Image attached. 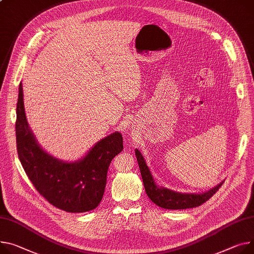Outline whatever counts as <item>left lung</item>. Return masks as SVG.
I'll return each mask as SVG.
<instances>
[{
  "mask_svg": "<svg viewBox=\"0 0 254 254\" xmlns=\"http://www.w3.org/2000/svg\"><path fill=\"white\" fill-rule=\"evenodd\" d=\"M136 159H137L138 166L140 169L142 181L144 184L145 192L150 200L157 205L166 208V209H185L196 207L207 201L212 195L216 193L223 182H221L216 187L205 191L203 193H179L175 192L170 189L159 187L154 182V179L148 169L144 158L138 149H135Z\"/></svg>",
  "mask_w": 254,
  "mask_h": 254,
  "instance_id": "1",
  "label": "left lung"
}]
</instances>
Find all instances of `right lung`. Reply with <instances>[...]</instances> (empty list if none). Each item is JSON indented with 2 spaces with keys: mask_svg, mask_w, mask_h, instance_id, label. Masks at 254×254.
Instances as JSON below:
<instances>
[{
  "mask_svg": "<svg viewBox=\"0 0 254 254\" xmlns=\"http://www.w3.org/2000/svg\"><path fill=\"white\" fill-rule=\"evenodd\" d=\"M16 144L19 160L35 189L54 206L68 212H84L100 204L112 160L123 149L119 132L103 138L77 162H63L46 152L30 130L19 84Z\"/></svg>",
  "mask_w": 254,
  "mask_h": 254,
  "instance_id": "add662e5",
  "label": "right lung"
}]
</instances>
